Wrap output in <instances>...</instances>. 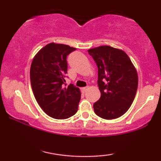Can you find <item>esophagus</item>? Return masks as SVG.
Instances as JSON below:
<instances>
[{"mask_svg": "<svg viewBox=\"0 0 161 161\" xmlns=\"http://www.w3.org/2000/svg\"><path fill=\"white\" fill-rule=\"evenodd\" d=\"M88 87H84V88H82V92H83V93H85L87 90H88Z\"/></svg>", "mask_w": 161, "mask_h": 161, "instance_id": "34e87169", "label": "esophagus"}]
</instances>
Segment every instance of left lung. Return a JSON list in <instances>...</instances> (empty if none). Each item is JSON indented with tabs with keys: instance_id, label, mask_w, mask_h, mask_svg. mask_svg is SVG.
<instances>
[{
	"instance_id": "1",
	"label": "left lung",
	"mask_w": 161,
	"mask_h": 161,
	"mask_svg": "<svg viewBox=\"0 0 161 161\" xmlns=\"http://www.w3.org/2000/svg\"><path fill=\"white\" fill-rule=\"evenodd\" d=\"M98 68L101 97L94 104L95 113L105 119L123 116L133 102L138 88V73L123 50L108 45L88 49Z\"/></svg>"
}]
</instances>
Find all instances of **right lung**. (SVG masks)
<instances>
[{"instance_id": "add662e5", "label": "right lung", "mask_w": 161, "mask_h": 161, "mask_svg": "<svg viewBox=\"0 0 161 161\" xmlns=\"http://www.w3.org/2000/svg\"><path fill=\"white\" fill-rule=\"evenodd\" d=\"M75 50L52 42L35 55L31 64L30 80L35 97L44 112L54 119H66L78 110L80 90L73 84H65L66 57Z\"/></svg>"}]
</instances>
